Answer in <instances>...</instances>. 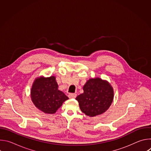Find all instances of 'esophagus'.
<instances>
[{
    "mask_svg": "<svg viewBox=\"0 0 151 151\" xmlns=\"http://www.w3.org/2000/svg\"><path fill=\"white\" fill-rule=\"evenodd\" d=\"M76 94H74V93H69L68 96L70 99H75L76 97Z\"/></svg>",
    "mask_w": 151,
    "mask_h": 151,
    "instance_id": "34e87169",
    "label": "esophagus"
}]
</instances>
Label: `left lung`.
<instances>
[{"label":"left lung","instance_id":"obj_1","mask_svg":"<svg viewBox=\"0 0 151 151\" xmlns=\"http://www.w3.org/2000/svg\"><path fill=\"white\" fill-rule=\"evenodd\" d=\"M83 93L76 98L81 111L90 116L102 114L109 109L114 99L111 85L100 78L90 79L83 87Z\"/></svg>","mask_w":151,"mask_h":151}]
</instances>
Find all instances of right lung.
Returning a JSON list of instances; mask_svg holds the SVG:
<instances>
[{"label":"right lung","instance_id":"obj_1","mask_svg":"<svg viewBox=\"0 0 151 151\" xmlns=\"http://www.w3.org/2000/svg\"><path fill=\"white\" fill-rule=\"evenodd\" d=\"M31 98L37 108L46 114H54L69 98L58 90L54 76L39 78L35 80L31 90Z\"/></svg>","mask_w":151,"mask_h":151}]
</instances>
